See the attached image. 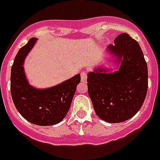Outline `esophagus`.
Segmentation results:
<instances>
[{"label":"esophagus","mask_w":160,"mask_h":160,"mask_svg":"<svg viewBox=\"0 0 160 160\" xmlns=\"http://www.w3.org/2000/svg\"><path fill=\"white\" fill-rule=\"evenodd\" d=\"M81 79L82 82H86L87 80V74L86 71H82L81 72Z\"/></svg>","instance_id":"esophagus-1"}]
</instances>
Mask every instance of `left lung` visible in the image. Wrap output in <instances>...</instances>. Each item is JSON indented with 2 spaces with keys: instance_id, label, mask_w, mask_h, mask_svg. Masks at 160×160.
<instances>
[{
  "instance_id": "1",
  "label": "left lung",
  "mask_w": 160,
  "mask_h": 160,
  "mask_svg": "<svg viewBox=\"0 0 160 160\" xmlns=\"http://www.w3.org/2000/svg\"><path fill=\"white\" fill-rule=\"evenodd\" d=\"M106 50L119 69L100 67L87 74L88 93L95 112L109 123L130 119L140 109L148 90V67L137 41L127 33L117 36Z\"/></svg>"
}]
</instances>
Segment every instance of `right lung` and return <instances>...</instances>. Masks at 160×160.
<instances>
[{
    "label": "right lung",
    "mask_w": 160,
    "mask_h": 160,
    "mask_svg": "<svg viewBox=\"0 0 160 160\" xmlns=\"http://www.w3.org/2000/svg\"><path fill=\"white\" fill-rule=\"evenodd\" d=\"M37 39L32 38L19 50L11 70V94L20 115L36 125L48 126L63 120L70 109L80 74L47 89H37L28 83L23 62Z\"/></svg>",
    "instance_id": "add662e5"
}]
</instances>
